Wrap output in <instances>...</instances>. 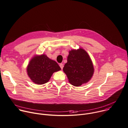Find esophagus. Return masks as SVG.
Instances as JSON below:
<instances>
[{
  "label": "esophagus",
  "instance_id": "1",
  "mask_svg": "<svg viewBox=\"0 0 128 128\" xmlns=\"http://www.w3.org/2000/svg\"><path fill=\"white\" fill-rule=\"evenodd\" d=\"M60 68H61V69H63V64H62V63H61V64H60Z\"/></svg>",
  "mask_w": 128,
  "mask_h": 128
}]
</instances>
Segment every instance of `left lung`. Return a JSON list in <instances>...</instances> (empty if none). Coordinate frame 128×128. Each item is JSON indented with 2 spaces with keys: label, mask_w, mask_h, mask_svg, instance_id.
I'll return each mask as SVG.
<instances>
[{
  "label": "left lung",
  "mask_w": 128,
  "mask_h": 128,
  "mask_svg": "<svg viewBox=\"0 0 128 128\" xmlns=\"http://www.w3.org/2000/svg\"><path fill=\"white\" fill-rule=\"evenodd\" d=\"M63 70L69 83L75 86L88 82L94 73L92 61L88 53L82 48L69 51L67 62Z\"/></svg>",
  "instance_id": "left-lung-1"
}]
</instances>
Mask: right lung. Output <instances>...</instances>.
<instances>
[{
	"label": "right lung",
	"mask_w": 128,
	"mask_h": 128,
	"mask_svg": "<svg viewBox=\"0 0 128 128\" xmlns=\"http://www.w3.org/2000/svg\"><path fill=\"white\" fill-rule=\"evenodd\" d=\"M60 70L57 63L45 54L34 56L30 60L26 68L28 77L36 84L48 82L53 73Z\"/></svg>",
	"instance_id": "add662e5"
}]
</instances>
